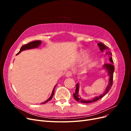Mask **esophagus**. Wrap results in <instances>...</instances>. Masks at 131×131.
Returning <instances> with one entry per match:
<instances>
[{
	"mask_svg": "<svg viewBox=\"0 0 131 131\" xmlns=\"http://www.w3.org/2000/svg\"><path fill=\"white\" fill-rule=\"evenodd\" d=\"M72 72H71V71H68V72H67L66 74V76L67 77H72Z\"/></svg>",
	"mask_w": 131,
	"mask_h": 131,
	"instance_id": "esophagus-1",
	"label": "esophagus"
}]
</instances>
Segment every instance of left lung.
<instances>
[{
	"label": "left lung",
	"instance_id": "obj_1",
	"mask_svg": "<svg viewBox=\"0 0 131 131\" xmlns=\"http://www.w3.org/2000/svg\"><path fill=\"white\" fill-rule=\"evenodd\" d=\"M98 45L100 47V49L102 52H103L104 50L106 51V54H108V56L109 57V61H110V63H107V64H105L103 66V68L106 69V70L108 71V75L109 76V82L108 84V85L107 86V88H106V90L104 92V93L100 95V96H97L96 97H94V98L91 99V100H83L82 99L79 95V83L77 84L76 85V89H75V93H73V96L75 100L77 101L80 102V103H93L96 102L99 100H100L101 98H102L103 97H104L106 94L108 93L109 90L111 89L113 85V74H114V66L113 64V58L112 56V52L110 51L109 48V47L106 46L105 44H104L103 43H102L101 42L98 43Z\"/></svg>",
	"mask_w": 131,
	"mask_h": 131
}]
</instances>
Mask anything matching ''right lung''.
<instances>
[{
  "mask_svg": "<svg viewBox=\"0 0 131 131\" xmlns=\"http://www.w3.org/2000/svg\"><path fill=\"white\" fill-rule=\"evenodd\" d=\"M41 41L40 40H37V41H31L29 43H28L27 44H25L24 45H23L20 49V50L18 52V53H17V54H19L21 52H22V51L23 50H28V49H34V48H37V47L41 44ZM56 85H55L54 88L52 91V94H51L50 97L48 99V100H46V101H45L44 102L42 103V104H45L47 102H48L49 101H50L51 99L52 98L53 96V94H54V89H55V87L56 86Z\"/></svg>",
  "mask_w": 131,
  "mask_h": 131,
  "instance_id": "1",
  "label": "right lung"
}]
</instances>
